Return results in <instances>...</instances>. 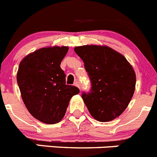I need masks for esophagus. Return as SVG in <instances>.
Listing matches in <instances>:
<instances>
[{"instance_id":"obj_1","label":"esophagus","mask_w":157,"mask_h":157,"mask_svg":"<svg viewBox=\"0 0 157 157\" xmlns=\"http://www.w3.org/2000/svg\"><path fill=\"white\" fill-rule=\"evenodd\" d=\"M75 86L79 89H80V86H81V85H80V83L78 82H75Z\"/></svg>"}]
</instances>
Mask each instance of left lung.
Listing matches in <instances>:
<instances>
[{"label":"left lung","instance_id":"1","mask_svg":"<svg viewBox=\"0 0 157 157\" xmlns=\"http://www.w3.org/2000/svg\"><path fill=\"white\" fill-rule=\"evenodd\" d=\"M75 52L84 62L90 78V92H83L82 98L91 116L100 122L120 116L135 90L132 66L121 53L105 45L78 46Z\"/></svg>","mask_w":157,"mask_h":157}]
</instances>
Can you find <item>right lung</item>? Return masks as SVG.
Listing matches in <instances>:
<instances>
[{
    "label": "right lung",
    "instance_id": "1",
    "mask_svg": "<svg viewBox=\"0 0 157 157\" xmlns=\"http://www.w3.org/2000/svg\"><path fill=\"white\" fill-rule=\"evenodd\" d=\"M68 51L67 46L41 48L20 62L17 82L22 99L30 114L47 124L59 123L64 116L71 98L79 93L66 85L60 63Z\"/></svg>",
    "mask_w": 157,
    "mask_h": 157
}]
</instances>
